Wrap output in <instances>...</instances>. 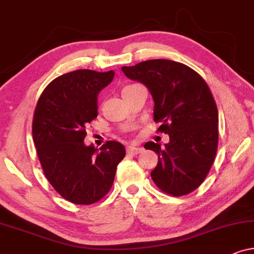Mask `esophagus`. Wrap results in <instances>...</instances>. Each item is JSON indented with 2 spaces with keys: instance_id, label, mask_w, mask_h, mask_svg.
Listing matches in <instances>:
<instances>
[{
  "instance_id": "esophagus-1",
  "label": "esophagus",
  "mask_w": 254,
  "mask_h": 254,
  "mask_svg": "<svg viewBox=\"0 0 254 254\" xmlns=\"http://www.w3.org/2000/svg\"><path fill=\"white\" fill-rule=\"evenodd\" d=\"M142 151H143V149H142V148L131 147V145H128V147H127V152H128V155L136 156V155H138V154H141Z\"/></svg>"
}]
</instances>
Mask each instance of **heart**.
I'll return each mask as SVG.
<instances>
[{"label": "heart", "instance_id": "obj_1", "mask_svg": "<svg viewBox=\"0 0 254 254\" xmlns=\"http://www.w3.org/2000/svg\"><path fill=\"white\" fill-rule=\"evenodd\" d=\"M128 86H129V85H128Z\"/></svg>", "mask_w": 254, "mask_h": 254}]
</instances>
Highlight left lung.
<instances>
[{"mask_svg":"<svg viewBox=\"0 0 254 254\" xmlns=\"http://www.w3.org/2000/svg\"><path fill=\"white\" fill-rule=\"evenodd\" d=\"M121 70L141 82L154 99L158 131L168 134L165 148L147 142L158 155L151 178L159 190L173 196L186 195L203 183L215 161L218 143V112L209 86L192 68L157 59Z\"/></svg>","mask_w":254,"mask_h":254,"instance_id":"1","label":"left lung"}]
</instances>
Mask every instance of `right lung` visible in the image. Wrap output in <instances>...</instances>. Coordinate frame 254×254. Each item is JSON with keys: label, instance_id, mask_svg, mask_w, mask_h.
<instances>
[{"label": "right lung", "instance_id": "obj_1", "mask_svg": "<svg viewBox=\"0 0 254 254\" xmlns=\"http://www.w3.org/2000/svg\"><path fill=\"white\" fill-rule=\"evenodd\" d=\"M114 71L79 69L59 76L41 93L32 136L41 168L53 189L69 202L91 204L109 193L126 150L107 141L100 150L85 145V127L98 114L97 96Z\"/></svg>", "mask_w": 254, "mask_h": 254}]
</instances>
